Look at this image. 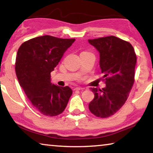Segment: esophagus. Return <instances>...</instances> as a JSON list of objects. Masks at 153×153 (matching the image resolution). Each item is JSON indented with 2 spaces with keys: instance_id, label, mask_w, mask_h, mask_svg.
Listing matches in <instances>:
<instances>
[{
  "instance_id": "1",
  "label": "esophagus",
  "mask_w": 153,
  "mask_h": 153,
  "mask_svg": "<svg viewBox=\"0 0 153 153\" xmlns=\"http://www.w3.org/2000/svg\"><path fill=\"white\" fill-rule=\"evenodd\" d=\"M84 88H82V87H76L74 88V90H84Z\"/></svg>"
}]
</instances>
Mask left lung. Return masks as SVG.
Listing matches in <instances>:
<instances>
[{
  "label": "left lung",
  "mask_w": 153,
  "mask_h": 153,
  "mask_svg": "<svg viewBox=\"0 0 153 153\" xmlns=\"http://www.w3.org/2000/svg\"><path fill=\"white\" fill-rule=\"evenodd\" d=\"M99 52V65L106 86L91 88L94 98L89 103L90 112L106 118L115 114L128 99L134 82L136 55L130 43L115 36L88 40Z\"/></svg>",
  "instance_id": "left-lung-1"
}]
</instances>
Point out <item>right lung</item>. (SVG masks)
Masks as SVG:
<instances>
[{
  "label": "right lung",
  "mask_w": 153,
  "mask_h": 153,
  "mask_svg": "<svg viewBox=\"0 0 153 153\" xmlns=\"http://www.w3.org/2000/svg\"><path fill=\"white\" fill-rule=\"evenodd\" d=\"M75 40L46 35L26 41L18 49V81L32 105L46 116L63 113L72 94L69 86L52 84L51 73Z\"/></svg>",
  "instance_id": "1"
}]
</instances>
